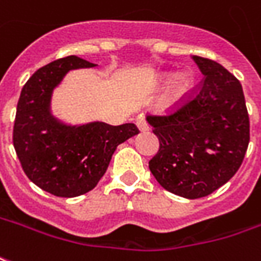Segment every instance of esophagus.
Returning a JSON list of instances; mask_svg holds the SVG:
<instances>
[{
	"label": "esophagus",
	"instance_id": "34e87169",
	"mask_svg": "<svg viewBox=\"0 0 261 261\" xmlns=\"http://www.w3.org/2000/svg\"><path fill=\"white\" fill-rule=\"evenodd\" d=\"M137 127H138V130L143 131V133H144V131L149 130V125H148V123H147V120H144L143 117L137 120Z\"/></svg>",
	"mask_w": 261,
	"mask_h": 261
}]
</instances>
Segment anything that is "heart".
Listing matches in <instances>:
<instances>
[{"instance_id": "1", "label": "heart", "mask_w": 261, "mask_h": 261, "mask_svg": "<svg viewBox=\"0 0 261 261\" xmlns=\"http://www.w3.org/2000/svg\"><path fill=\"white\" fill-rule=\"evenodd\" d=\"M188 87V79L187 76H184V74H179V76H176L174 80H172V83H171V86L168 87V92L165 94V101L171 105V103H175L176 100L181 97L184 92L187 90Z\"/></svg>"}]
</instances>
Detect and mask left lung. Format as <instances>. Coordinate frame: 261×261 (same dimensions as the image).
Returning a JSON list of instances; mask_svg holds the SVG:
<instances>
[{
	"label": "left lung",
	"instance_id": "obj_1",
	"mask_svg": "<svg viewBox=\"0 0 261 261\" xmlns=\"http://www.w3.org/2000/svg\"><path fill=\"white\" fill-rule=\"evenodd\" d=\"M203 79L164 114H148L160 149L148 162L164 189L188 199L212 194L238 172L250 141L242 85L218 62L192 56Z\"/></svg>",
	"mask_w": 261,
	"mask_h": 261
}]
</instances>
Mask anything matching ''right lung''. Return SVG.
Returning <instances> with one entry per match:
<instances>
[{"mask_svg":"<svg viewBox=\"0 0 261 261\" xmlns=\"http://www.w3.org/2000/svg\"><path fill=\"white\" fill-rule=\"evenodd\" d=\"M67 56L38 69L23 85L16 106L12 143L23 172L43 191L74 198L92 191L105 175L117 145L140 131L133 123L67 127L49 113L55 86L72 69L93 67Z\"/></svg>","mask_w":261,"mask_h":261,"instance_id":"right-lung-1","label":"right lung"}]
</instances>
